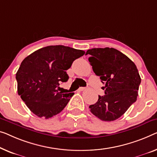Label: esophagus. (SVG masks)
Returning a JSON list of instances; mask_svg holds the SVG:
<instances>
[{"label": "esophagus", "mask_w": 157, "mask_h": 157, "mask_svg": "<svg viewBox=\"0 0 157 157\" xmlns=\"http://www.w3.org/2000/svg\"><path fill=\"white\" fill-rule=\"evenodd\" d=\"M86 90V88L85 87H79V91H84V90Z\"/></svg>", "instance_id": "obj_1"}]
</instances>
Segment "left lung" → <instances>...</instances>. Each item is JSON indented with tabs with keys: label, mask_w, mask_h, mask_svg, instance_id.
I'll return each instance as SVG.
<instances>
[{
	"label": "left lung",
	"mask_w": 157,
	"mask_h": 157,
	"mask_svg": "<svg viewBox=\"0 0 157 157\" xmlns=\"http://www.w3.org/2000/svg\"><path fill=\"white\" fill-rule=\"evenodd\" d=\"M93 71L105 84V95L90 109L104 121L120 118L137 100L141 78L136 65L128 56L113 48H94L86 51Z\"/></svg>",
	"instance_id": "8db88e82"
}]
</instances>
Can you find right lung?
Returning a JSON list of instances; mask_svg holds the SVG:
<instances>
[{
  "mask_svg": "<svg viewBox=\"0 0 157 157\" xmlns=\"http://www.w3.org/2000/svg\"><path fill=\"white\" fill-rule=\"evenodd\" d=\"M85 53L69 46H48L22 60L16 73L17 92L32 113L47 119L63 110L74 93L59 92V85L67 81L66 71Z\"/></svg>",
  "mask_w": 157,
  "mask_h": 157,
  "instance_id": "right-lung-1",
  "label": "right lung"
}]
</instances>
